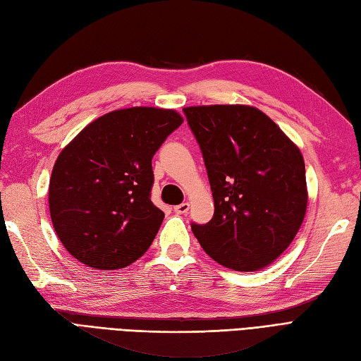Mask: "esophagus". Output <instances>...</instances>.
Wrapping results in <instances>:
<instances>
[{"mask_svg": "<svg viewBox=\"0 0 361 361\" xmlns=\"http://www.w3.org/2000/svg\"><path fill=\"white\" fill-rule=\"evenodd\" d=\"M188 210H190V204L188 202H182V204L174 207V212L178 213V214H185Z\"/></svg>", "mask_w": 361, "mask_h": 361, "instance_id": "1", "label": "esophagus"}]
</instances>
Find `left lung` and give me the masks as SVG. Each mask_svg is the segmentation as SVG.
<instances>
[{"label":"left lung","instance_id":"1","mask_svg":"<svg viewBox=\"0 0 361 361\" xmlns=\"http://www.w3.org/2000/svg\"><path fill=\"white\" fill-rule=\"evenodd\" d=\"M202 151L214 214L191 224L207 255L238 271L261 270L293 241L307 207L298 147L262 111L244 105L183 108Z\"/></svg>","mask_w":361,"mask_h":361}]
</instances>
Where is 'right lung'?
Here are the masks:
<instances>
[{
	"label": "right lung",
	"mask_w": 361,
	"mask_h": 361,
	"mask_svg": "<svg viewBox=\"0 0 361 361\" xmlns=\"http://www.w3.org/2000/svg\"><path fill=\"white\" fill-rule=\"evenodd\" d=\"M182 122L173 109H117L83 128L61 151L49 182V210L75 259L116 270L148 250L165 218L151 202V160Z\"/></svg>",
	"instance_id": "obj_1"
}]
</instances>
